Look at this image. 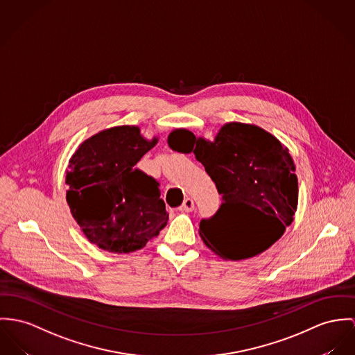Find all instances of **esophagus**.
Listing matches in <instances>:
<instances>
[{
	"instance_id": "34e87169",
	"label": "esophagus",
	"mask_w": 355,
	"mask_h": 355,
	"mask_svg": "<svg viewBox=\"0 0 355 355\" xmlns=\"http://www.w3.org/2000/svg\"><path fill=\"white\" fill-rule=\"evenodd\" d=\"M181 212H191L193 209H194V202H193V200L191 198H185L184 200V202H182V205L178 208Z\"/></svg>"
}]
</instances>
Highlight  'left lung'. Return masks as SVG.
<instances>
[{
	"label": "left lung",
	"instance_id": "8db88e82",
	"mask_svg": "<svg viewBox=\"0 0 355 355\" xmlns=\"http://www.w3.org/2000/svg\"><path fill=\"white\" fill-rule=\"evenodd\" d=\"M167 141L175 151H193L221 194L218 212L200 221L201 239L220 257L232 261L255 257L292 224L299 197L295 164L269 132L230 123L215 141L197 139L187 130L171 132ZM234 205L245 206L256 216L247 233L243 223L229 218Z\"/></svg>",
	"mask_w": 355,
	"mask_h": 355
}]
</instances>
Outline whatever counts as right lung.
Masks as SVG:
<instances>
[{
    "label": "right lung",
    "mask_w": 355,
    "mask_h": 355,
    "mask_svg": "<svg viewBox=\"0 0 355 355\" xmlns=\"http://www.w3.org/2000/svg\"><path fill=\"white\" fill-rule=\"evenodd\" d=\"M157 144L137 127H113L85 140L66 171V200L85 236L127 254L158 236L168 220L159 182L135 164Z\"/></svg>",
    "instance_id": "add662e5"
}]
</instances>
